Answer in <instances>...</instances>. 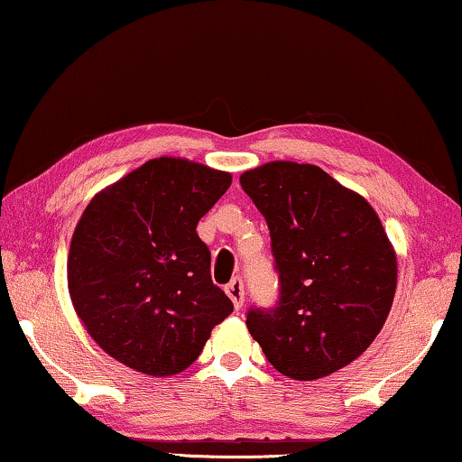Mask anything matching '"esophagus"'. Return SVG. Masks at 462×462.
<instances>
[{
	"mask_svg": "<svg viewBox=\"0 0 462 462\" xmlns=\"http://www.w3.org/2000/svg\"><path fill=\"white\" fill-rule=\"evenodd\" d=\"M226 294H228V297L234 302V307H236L240 311V309H243V305H245V282H243V278H232L230 284L226 286Z\"/></svg>",
	"mask_w": 462,
	"mask_h": 462,
	"instance_id": "obj_1",
	"label": "esophagus"
}]
</instances>
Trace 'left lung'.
<instances>
[{"label":"left lung","mask_w":462,"mask_h":462,"mask_svg":"<svg viewBox=\"0 0 462 462\" xmlns=\"http://www.w3.org/2000/svg\"><path fill=\"white\" fill-rule=\"evenodd\" d=\"M240 187L265 217L280 294L246 328L275 369L309 382L369 348L396 292V254L374 208L318 165L272 162Z\"/></svg>","instance_id":"left-lung-1"}]
</instances>
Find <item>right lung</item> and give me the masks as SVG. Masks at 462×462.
Wrapping results in <instances>:
<instances>
[{"mask_svg":"<svg viewBox=\"0 0 462 462\" xmlns=\"http://www.w3.org/2000/svg\"><path fill=\"white\" fill-rule=\"evenodd\" d=\"M230 184L228 171L160 157L87 205L68 288L87 332L116 361L147 375L180 374L232 313L197 234Z\"/></svg>","mask_w":462,"mask_h":462,"instance_id":"obj_1","label":"right lung"}]
</instances>
